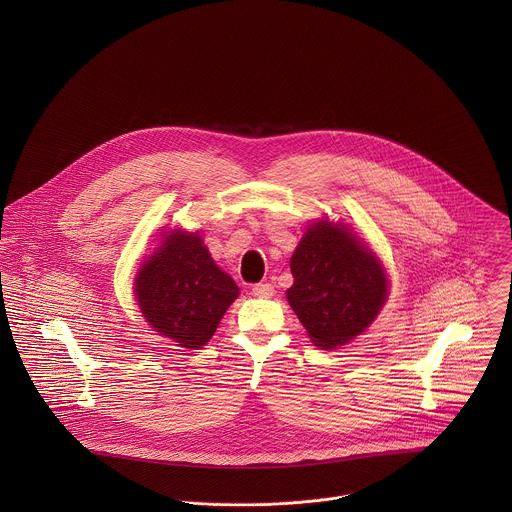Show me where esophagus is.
I'll use <instances>...</instances> for the list:
<instances>
[{
	"label": "esophagus",
	"instance_id": "obj_1",
	"mask_svg": "<svg viewBox=\"0 0 512 512\" xmlns=\"http://www.w3.org/2000/svg\"><path fill=\"white\" fill-rule=\"evenodd\" d=\"M252 293L256 295V297H272L274 295V286L272 284H256L254 288H252Z\"/></svg>",
	"mask_w": 512,
	"mask_h": 512
}]
</instances>
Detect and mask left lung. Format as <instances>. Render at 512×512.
<instances>
[{
    "mask_svg": "<svg viewBox=\"0 0 512 512\" xmlns=\"http://www.w3.org/2000/svg\"><path fill=\"white\" fill-rule=\"evenodd\" d=\"M290 268L288 301L321 349H337L361 335L388 297L380 260L339 222H313L299 240Z\"/></svg>",
    "mask_w": 512,
    "mask_h": 512,
    "instance_id": "left-lung-1",
    "label": "left lung"
}]
</instances>
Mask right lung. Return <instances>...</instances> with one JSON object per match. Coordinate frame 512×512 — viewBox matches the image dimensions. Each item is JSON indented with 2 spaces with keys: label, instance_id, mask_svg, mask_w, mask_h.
Returning <instances> with one entry per match:
<instances>
[{
  "label": "right lung",
  "instance_id": "obj_1",
  "mask_svg": "<svg viewBox=\"0 0 512 512\" xmlns=\"http://www.w3.org/2000/svg\"><path fill=\"white\" fill-rule=\"evenodd\" d=\"M136 301L147 323L179 347L201 349L238 297L197 232L173 230L138 270Z\"/></svg>",
  "mask_w": 512,
  "mask_h": 512
}]
</instances>
